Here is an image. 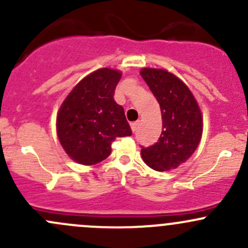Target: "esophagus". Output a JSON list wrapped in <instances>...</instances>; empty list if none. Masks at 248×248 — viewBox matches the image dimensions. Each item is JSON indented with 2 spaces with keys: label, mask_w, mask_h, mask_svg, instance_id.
<instances>
[{
  "label": "esophagus",
  "mask_w": 248,
  "mask_h": 248,
  "mask_svg": "<svg viewBox=\"0 0 248 248\" xmlns=\"http://www.w3.org/2000/svg\"><path fill=\"white\" fill-rule=\"evenodd\" d=\"M138 127H139V121L132 122L131 124V128H132V131H133V133H136V132L138 131Z\"/></svg>",
  "instance_id": "obj_1"
}]
</instances>
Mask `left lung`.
<instances>
[{"instance_id":"obj_1","label":"left lung","mask_w":248,"mask_h":248,"mask_svg":"<svg viewBox=\"0 0 248 248\" xmlns=\"http://www.w3.org/2000/svg\"><path fill=\"white\" fill-rule=\"evenodd\" d=\"M140 74L158 101L163 121L158 141L141 147V157L154 170L175 169L198 147L202 133V111L187 85L174 74L156 68H142Z\"/></svg>"}]
</instances>
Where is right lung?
<instances>
[{"label":"right lung","instance_id":"1","mask_svg":"<svg viewBox=\"0 0 248 248\" xmlns=\"http://www.w3.org/2000/svg\"><path fill=\"white\" fill-rule=\"evenodd\" d=\"M121 76L115 69H97L79 81L60 107L57 137L77 163H99L110 155L115 139L132 134L124 108L114 101Z\"/></svg>","mask_w":248,"mask_h":248}]
</instances>
